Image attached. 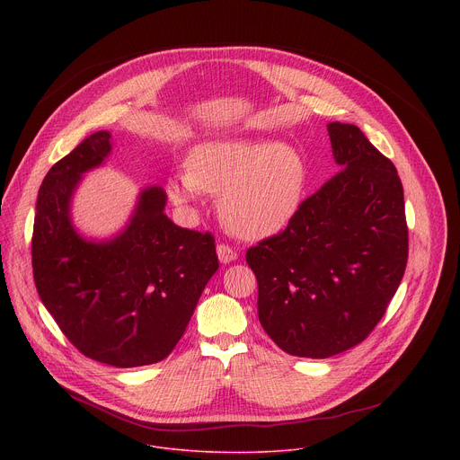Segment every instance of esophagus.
<instances>
[{
	"label": "esophagus",
	"instance_id": "esophagus-1",
	"mask_svg": "<svg viewBox=\"0 0 460 460\" xmlns=\"http://www.w3.org/2000/svg\"><path fill=\"white\" fill-rule=\"evenodd\" d=\"M217 252H218V258H220L222 264H229V261L236 260V256H238V252L231 245H227V243H218L217 245Z\"/></svg>",
	"mask_w": 460,
	"mask_h": 460
}]
</instances>
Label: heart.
Instances as JSON below:
<instances>
[{
  "label": "heart",
  "mask_w": 460,
  "mask_h": 460,
  "mask_svg": "<svg viewBox=\"0 0 460 460\" xmlns=\"http://www.w3.org/2000/svg\"><path fill=\"white\" fill-rule=\"evenodd\" d=\"M307 185L302 155L268 140H211L196 146L185 172L169 180L171 199L196 202L200 190L220 194L224 224L243 238L280 231L296 213Z\"/></svg>",
  "instance_id": "heart-1"
}]
</instances>
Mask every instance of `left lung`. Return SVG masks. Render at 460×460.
<instances>
[{
	"mask_svg": "<svg viewBox=\"0 0 460 460\" xmlns=\"http://www.w3.org/2000/svg\"><path fill=\"white\" fill-rule=\"evenodd\" d=\"M342 167L288 227L249 247L258 318L286 353L327 358L360 344L384 316L408 264L404 190L357 125H327Z\"/></svg>",
	"mask_w": 460,
	"mask_h": 460,
	"instance_id": "obj_1",
	"label": "left lung"
}]
</instances>
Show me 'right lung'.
Masks as SVG:
<instances>
[{"instance_id":"right-lung-1","label":"right lung","mask_w":460,"mask_h":460,"mask_svg":"<svg viewBox=\"0 0 460 460\" xmlns=\"http://www.w3.org/2000/svg\"><path fill=\"white\" fill-rule=\"evenodd\" d=\"M111 153V133L85 138L56 162L38 190L32 271L38 295L63 335L85 357L138 367L164 360L181 339L218 270L215 236L178 227L165 215V190L140 192L125 229L93 242L71 222L82 174Z\"/></svg>"}]
</instances>
